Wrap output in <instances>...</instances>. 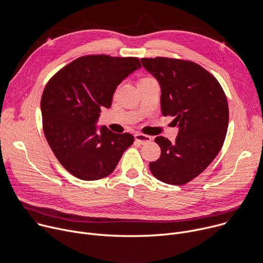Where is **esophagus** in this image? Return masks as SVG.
I'll use <instances>...</instances> for the list:
<instances>
[{"label":"esophagus","mask_w":263,"mask_h":263,"mask_svg":"<svg viewBox=\"0 0 263 263\" xmlns=\"http://www.w3.org/2000/svg\"><path fill=\"white\" fill-rule=\"evenodd\" d=\"M135 139L141 143V144H144L146 142H149L152 140V137L148 136V135H144V134H141V133H136L135 134Z\"/></svg>","instance_id":"1"}]
</instances>
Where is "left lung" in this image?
Listing matches in <instances>:
<instances>
[{"label": "left lung", "mask_w": 263, "mask_h": 263, "mask_svg": "<svg viewBox=\"0 0 263 263\" xmlns=\"http://www.w3.org/2000/svg\"><path fill=\"white\" fill-rule=\"evenodd\" d=\"M140 61L160 85L162 115L174 117L173 125L179 128L173 143L163 136L155 138L161 155L149 162V171L166 184H186L220 151L229 122L226 95L212 74L195 62L165 57Z\"/></svg>", "instance_id": "1"}]
</instances>
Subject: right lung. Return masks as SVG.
Wrapping results in <instances>:
<instances>
[{
	"label": "right lung",
	"mask_w": 263,
	"mask_h": 263,
	"mask_svg": "<svg viewBox=\"0 0 263 263\" xmlns=\"http://www.w3.org/2000/svg\"><path fill=\"white\" fill-rule=\"evenodd\" d=\"M140 66L135 57L83 56L48 82L41 102L47 141L62 166L85 181L107 177L133 143L129 133L118 134L96 126L101 109L130 73Z\"/></svg>",
	"instance_id": "add662e5"
}]
</instances>
